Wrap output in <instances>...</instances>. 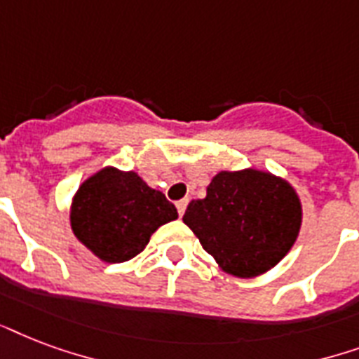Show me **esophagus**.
Wrapping results in <instances>:
<instances>
[{
	"mask_svg": "<svg viewBox=\"0 0 359 359\" xmlns=\"http://www.w3.org/2000/svg\"><path fill=\"white\" fill-rule=\"evenodd\" d=\"M187 198H183V200H177L176 202V208H177V213H180V217H182L183 213H185V208H187Z\"/></svg>",
	"mask_w": 359,
	"mask_h": 359,
	"instance_id": "obj_1",
	"label": "esophagus"
}]
</instances>
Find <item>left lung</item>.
<instances>
[{
    "label": "left lung",
    "instance_id": "left-lung-1",
    "mask_svg": "<svg viewBox=\"0 0 359 359\" xmlns=\"http://www.w3.org/2000/svg\"><path fill=\"white\" fill-rule=\"evenodd\" d=\"M183 223L226 273L257 277L294 245L302 204L285 180L268 172H219L205 198L189 202Z\"/></svg>",
    "mask_w": 359,
    "mask_h": 359
}]
</instances>
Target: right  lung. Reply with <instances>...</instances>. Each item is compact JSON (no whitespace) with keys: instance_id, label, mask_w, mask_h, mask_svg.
I'll use <instances>...</instances> for the list:
<instances>
[{"instance_id":"right-lung-1","label":"right lung","mask_w":359,"mask_h":359,"mask_svg":"<svg viewBox=\"0 0 359 359\" xmlns=\"http://www.w3.org/2000/svg\"><path fill=\"white\" fill-rule=\"evenodd\" d=\"M177 219L176 205L136 172L104 168L74 194L71 226L93 255L125 262L144 251L161 224Z\"/></svg>"}]
</instances>
